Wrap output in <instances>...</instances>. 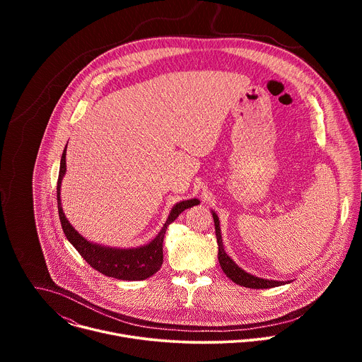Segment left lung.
Masks as SVG:
<instances>
[{"label": "left lung", "instance_id": "1", "mask_svg": "<svg viewBox=\"0 0 362 362\" xmlns=\"http://www.w3.org/2000/svg\"><path fill=\"white\" fill-rule=\"evenodd\" d=\"M214 222H215V230H216V239H218V246H219V252H218V257H219V264L222 267V271L226 274V276L229 279H232L235 284L245 286V288H252V289H265V288H275V286H281L284 285V282L281 281H269V279H262L253 276L247 272H245L243 269H240L230 257L226 255V252L223 250V243H222V236H221V226H219V218L216 216V214L214 212Z\"/></svg>", "mask_w": 362, "mask_h": 362}]
</instances>
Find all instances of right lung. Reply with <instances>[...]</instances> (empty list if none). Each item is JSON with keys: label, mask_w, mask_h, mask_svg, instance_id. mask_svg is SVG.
<instances>
[{"label": "right lung", "mask_w": 362, "mask_h": 362, "mask_svg": "<svg viewBox=\"0 0 362 362\" xmlns=\"http://www.w3.org/2000/svg\"><path fill=\"white\" fill-rule=\"evenodd\" d=\"M67 148V146H66ZM66 148L62 156L59 180H57V203H59V216L62 222L63 232L69 242L78 250L83 259L100 274L122 279V281H143L156 274L163 262V238L168 226L177 219V216L185 211L192 208L200 202L197 199L183 200L173 206V209L163 225L159 235L154 238L148 245L136 247V249H113L90 243L69 223L64 216L62 202H60V187L62 180L66 173Z\"/></svg>", "instance_id": "right-lung-1"}]
</instances>
